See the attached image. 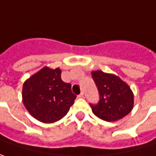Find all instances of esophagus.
<instances>
[{
	"mask_svg": "<svg viewBox=\"0 0 156 156\" xmlns=\"http://www.w3.org/2000/svg\"><path fill=\"white\" fill-rule=\"evenodd\" d=\"M78 97L79 98H84V93H80V94H78Z\"/></svg>",
	"mask_w": 156,
	"mask_h": 156,
	"instance_id": "esophagus-1",
	"label": "esophagus"
}]
</instances>
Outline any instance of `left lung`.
I'll return each mask as SVG.
<instances>
[{"mask_svg":"<svg viewBox=\"0 0 156 156\" xmlns=\"http://www.w3.org/2000/svg\"><path fill=\"white\" fill-rule=\"evenodd\" d=\"M92 78L99 93V102L90 104L95 116L105 121H116L131 112L134 95L125 82L101 70L93 71Z\"/></svg>","mask_w":156,"mask_h":156,"instance_id":"obj_1","label":"left lung"}]
</instances>
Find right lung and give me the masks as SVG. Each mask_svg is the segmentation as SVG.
I'll list each match as a JSON object with an SVG mask.
<instances>
[{
	"instance_id": "obj_1",
	"label": "right lung",
	"mask_w": 156,
	"mask_h": 156,
	"mask_svg": "<svg viewBox=\"0 0 156 156\" xmlns=\"http://www.w3.org/2000/svg\"><path fill=\"white\" fill-rule=\"evenodd\" d=\"M61 74L58 68L44 67L24 83V105L36 120L55 122L63 118L74 104L77 96L71 91V85L62 80Z\"/></svg>"
}]
</instances>
